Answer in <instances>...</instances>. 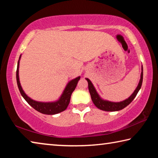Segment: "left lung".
<instances>
[{"instance_id":"8db88e82","label":"left lung","mask_w":158,"mask_h":158,"mask_svg":"<svg viewBox=\"0 0 158 158\" xmlns=\"http://www.w3.org/2000/svg\"><path fill=\"white\" fill-rule=\"evenodd\" d=\"M87 80L88 84H89V90L91 97L93 102L96 106V107L101 109V110L106 111H120L121 109L126 107L127 105L132 102V101L135 99L136 95H137L139 90H140L141 85H142L143 81V66L141 65V73L140 76V80L139 81L136 89L134 90L132 94L131 95L129 98L125 99L121 102H111L109 100H105V99L102 98L100 95L98 94V93L96 90L94 85L92 84L91 81L89 79L85 78Z\"/></svg>"}]
</instances>
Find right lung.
<instances>
[{
  "label": "right lung",
  "mask_w": 158,
  "mask_h": 158,
  "mask_svg": "<svg viewBox=\"0 0 158 158\" xmlns=\"http://www.w3.org/2000/svg\"><path fill=\"white\" fill-rule=\"evenodd\" d=\"M21 57V54L20 55L17 63V74H16L17 76L16 77H17V85L21 95H22V97L24 98V100L28 103V105H30L32 107L34 108L36 111H39L40 113L47 115H54L65 111L67 107H68L69 101H70L72 93H73L74 89H75L81 77L79 76L76 77L75 79L70 80L67 84L62 94H61V95L57 100L53 102H40L34 100L26 94L20 84L19 75V68Z\"/></svg>",
  "instance_id": "right-lung-1"
}]
</instances>
